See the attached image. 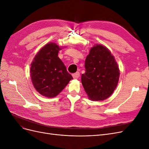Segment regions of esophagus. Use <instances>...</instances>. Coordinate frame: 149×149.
I'll use <instances>...</instances> for the list:
<instances>
[{
  "label": "esophagus",
  "mask_w": 149,
  "mask_h": 149,
  "mask_svg": "<svg viewBox=\"0 0 149 149\" xmlns=\"http://www.w3.org/2000/svg\"><path fill=\"white\" fill-rule=\"evenodd\" d=\"M72 76H73V77L74 79H78L79 77L80 74H79V72H76V73H73V74H72Z\"/></svg>",
  "instance_id": "34e87169"
}]
</instances>
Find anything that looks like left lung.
Returning a JSON list of instances; mask_svg holds the SVG:
<instances>
[{
    "instance_id": "8db88e82",
    "label": "left lung",
    "mask_w": 149,
    "mask_h": 149,
    "mask_svg": "<svg viewBox=\"0 0 149 149\" xmlns=\"http://www.w3.org/2000/svg\"><path fill=\"white\" fill-rule=\"evenodd\" d=\"M84 66L81 83L88 97L97 101L109 97L118 85L120 74L111 52L102 45H96L90 49Z\"/></svg>"
}]
</instances>
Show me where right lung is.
Segmentation results:
<instances>
[{"mask_svg": "<svg viewBox=\"0 0 149 149\" xmlns=\"http://www.w3.org/2000/svg\"><path fill=\"white\" fill-rule=\"evenodd\" d=\"M61 49L55 43L47 44L38 52L31 64V81L35 89L43 96H56L73 79L58 56Z\"/></svg>", "mask_w": 149, "mask_h": 149, "instance_id": "1", "label": "right lung"}]
</instances>
